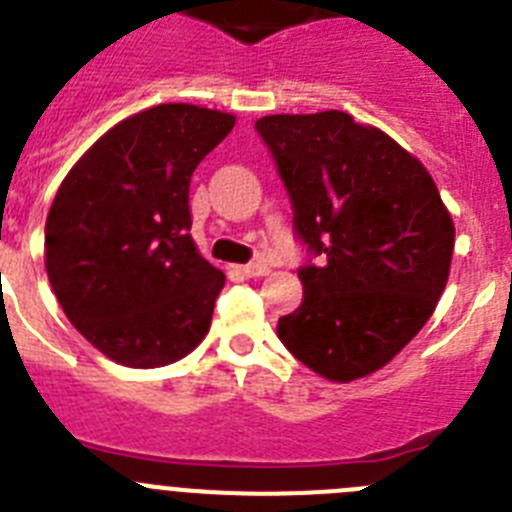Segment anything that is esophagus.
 I'll use <instances>...</instances> for the list:
<instances>
[{
    "label": "esophagus",
    "instance_id": "obj_1",
    "mask_svg": "<svg viewBox=\"0 0 512 512\" xmlns=\"http://www.w3.org/2000/svg\"><path fill=\"white\" fill-rule=\"evenodd\" d=\"M243 277H266L269 274V266L264 264H246V266H238Z\"/></svg>",
    "mask_w": 512,
    "mask_h": 512
}]
</instances>
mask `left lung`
<instances>
[{
  "instance_id": "left-lung-1",
  "label": "left lung",
  "mask_w": 512,
  "mask_h": 512,
  "mask_svg": "<svg viewBox=\"0 0 512 512\" xmlns=\"http://www.w3.org/2000/svg\"><path fill=\"white\" fill-rule=\"evenodd\" d=\"M295 228L320 266L297 274L305 300L279 318L289 354L328 382L390 364L431 318L449 282L454 220L433 176L384 130L348 112L266 115Z\"/></svg>"
}]
</instances>
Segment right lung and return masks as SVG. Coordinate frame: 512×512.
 <instances>
[{
	"instance_id": "1",
	"label": "right lung",
	"mask_w": 512,
	"mask_h": 512,
	"mask_svg": "<svg viewBox=\"0 0 512 512\" xmlns=\"http://www.w3.org/2000/svg\"><path fill=\"white\" fill-rule=\"evenodd\" d=\"M235 115L156 104L71 166L45 220V271L66 318L115 364L156 369L207 336L225 274L192 241L189 182Z\"/></svg>"
}]
</instances>
